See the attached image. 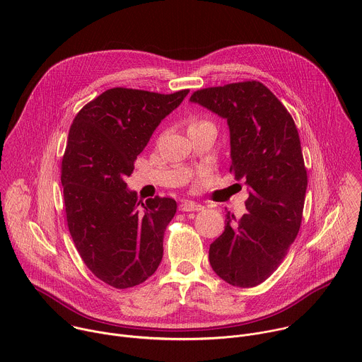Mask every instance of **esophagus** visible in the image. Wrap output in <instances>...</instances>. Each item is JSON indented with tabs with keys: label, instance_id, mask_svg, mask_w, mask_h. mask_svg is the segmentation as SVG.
<instances>
[{
	"label": "esophagus",
	"instance_id": "1",
	"mask_svg": "<svg viewBox=\"0 0 362 362\" xmlns=\"http://www.w3.org/2000/svg\"><path fill=\"white\" fill-rule=\"evenodd\" d=\"M203 209V204L193 200H183L180 204V211L183 212H199Z\"/></svg>",
	"mask_w": 362,
	"mask_h": 362
}]
</instances>
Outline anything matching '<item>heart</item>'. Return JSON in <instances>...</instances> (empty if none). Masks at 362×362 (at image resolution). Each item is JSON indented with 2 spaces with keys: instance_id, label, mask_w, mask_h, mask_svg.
I'll return each mask as SVG.
<instances>
[{
  "instance_id": "obj_1",
  "label": "heart",
  "mask_w": 362,
  "mask_h": 362,
  "mask_svg": "<svg viewBox=\"0 0 362 362\" xmlns=\"http://www.w3.org/2000/svg\"><path fill=\"white\" fill-rule=\"evenodd\" d=\"M204 122H200V120H194V122H192V124H190V127H193V126H199V124H203Z\"/></svg>"
}]
</instances>
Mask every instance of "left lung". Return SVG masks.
Returning <instances> with one entry per match:
<instances>
[{"mask_svg":"<svg viewBox=\"0 0 362 362\" xmlns=\"http://www.w3.org/2000/svg\"><path fill=\"white\" fill-rule=\"evenodd\" d=\"M190 101L228 122L230 172L249 193L247 214H226L225 232L209 247L211 267L233 286H256L278 269L300 228L308 176L296 126L259 81L197 90Z\"/></svg>","mask_w":362,"mask_h":362,"instance_id":"obj_1","label":"left lung"}]
</instances>
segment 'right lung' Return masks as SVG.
<instances>
[{"mask_svg":"<svg viewBox=\"0 0 362 362\" xmlns=\"http://www.w3.org/2000/svg\"><path fill=\"white\" fill-rule=\"evenodd\" d=\"M189 90L159 94L116 87L86 105L69 132L62 163L67 225L86 267L126 289L159 268L175 199H137L124 182L153 132Z\"/></svg>","mask_w":362,"mask_h":362,"instance_id":"right-lung-1","label":"right lung"}]
</instances>
